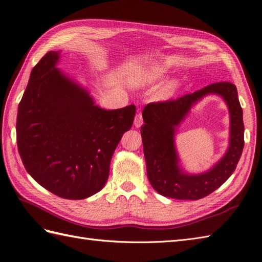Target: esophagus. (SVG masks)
Returning a JSON list of instances; mask_svg holds the SVG:
<instances>
[{
    "mask_svg": "<svg viewBox=\"0 0 262 262\" xmlns=\"http://www.w3.org/2000/svg\"><path fill=\"white\" fill-rule=\"evenodd\" d=\"M142 124H143V118H142V114H137L136 118H134V125H136V128H140Z\"/></svg>",
    "mask_w": 262,
    "mask_h": 262,
    "instance_id": "obj_1",
    "label": "esophagus"
}]
</instances>
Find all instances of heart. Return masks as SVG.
<instances>
[{
  "label": "heart",
  "instance_id": "1",
  "mask_svg": "<svg viewBox=\"0 0 262 262\" xmlns=\"http://www.w3.org/2000/svg\"><path fill=\"white\" fill-rule=\"evenodd\" d=\"M168 73V68L163 64L144 66L133 70L130 74V83L136 87L153 85L162 81ZM179 87V83L176 80L166 82L160 91L157 92V97L161 100H168L176 94Z\"/></svg>",
  "mask_w": 262,
  "mask_h": 262
}]
</instances>
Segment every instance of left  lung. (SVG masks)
I'll list each match as a JSON object with an SVG mask.
<instances>
[{
    "instance_id": "obj_1",
    "label": "left lung",
    "mask_w": 262,
    "mask_h": 262,
    "mask_svg": "<svg viewBox=\"0 0 262 262\" xmlns=\"http://www.w3.org/2000/svg\"><path fill=\"white\" fill-rule=\"evenodd\" d=\"M209 94H217L230 112L229 147L221 160L208 171L190 174L180 165L174 144L177 129L191 108ZM141 126L146 172L150 185L160 194L178 200H199L220 188L231 177L244 148L243 109L236 86L228 82L211 84L176 100L145 106Z\"/></svg>"
}]
</instances>
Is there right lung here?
<instances>
[{"instance_id":"add662e5","label":"right lung","mask_w":262,"mask_h":262,"mask_svg":"<svg viewBox=\"0 0 262 262\" xmlns=\"http://www.w3.org/2000/svg\"><path fill=\"white\" fill-rule=\"evenodd\" d=\"M60 58L61 51H49L31 71L18 105L17 146L39 185L63 199L81 200L106 185L136 106L100 108L86 87L58 68Z\"/></svg>"}]
</instances>
